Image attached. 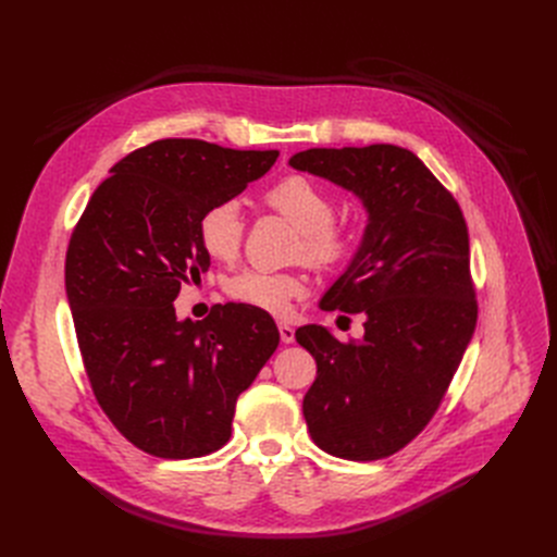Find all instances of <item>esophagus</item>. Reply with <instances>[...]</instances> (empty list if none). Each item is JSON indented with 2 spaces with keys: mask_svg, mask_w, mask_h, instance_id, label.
Returning a JSON list of instances; mask_svg holds the SVG:
<instances>
[{
  "mask_svg": "<svg viewBox=\"0 0 557 557\" xmlns=\"http://www.w3.org/2000/svg\"><path fill=\"white\" fill-rule=\"evenodd\" d=\"M278 333H281V342L283 344H293L295 342V329L289 324H278Z\"/></svg>",
  "mask_w": 557,
  "mask_h": 557,
  "instance_id": "obj_1",
  "label": "esophagus"
}]
</instances>
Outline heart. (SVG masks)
<instances>
[{
    "label": "heart",
    "instance_id": "b5f03b06",
    "mask_svg": "<svg viewBox=\"0 0 557 557\" xmlns=\"http://www.w3.org/2000/svg\"><path fill=\"white\" fill-rule=\"evenodd\" d=\"M262 201L299 228L301 240L297 245V256L310 268L320 272L335 270L356 251V228L335 220V201L331 193L310 176L297 172L281 176L264 190ZM197 237L210 258L222 262L235 260L245 243L240 206L233 199L208 203L197 220ZM224 289L235 304L270 314H287L293 301L306 293V281L293 272L243 270L226 281Z\"/></svg>",
    "mask_w": 557,
    "mask_h": 557
}]
</instances>
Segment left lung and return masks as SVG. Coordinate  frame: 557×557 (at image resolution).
Instances as JSON below:
<instances>
[{"label":"left lung","instance_id":"1","mask_svg":"<svg viewBox=\"0 0 557 557\" xmlns=\"http://www.w3.org/2000/svg\"><path fill=\"white\" fill-rule=\"evenodd\" d=\"M289 165L356 193L369 213L356 258L320 304L364 314V337L339 342L314 324L295 337L317 362L304 396L312 442L337 458L381 460L426 429L473 335L467 222L404 147L306 149Z\"/></svg>","mask_w":557,"mask_h":557}]
</instances>
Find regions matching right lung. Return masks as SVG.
Wrapping results in <instances>:
<instances>
[{"mask_svg": "<svg viewBox=\"0 0 557 557\" xmlns=\"http://www.w3.org/2000/svg\"><path fill=\"white\" fill-rule=\"evenodd\" d=\"M276 158L156 140L113 165L72 231L65 293L78 351L97 404L145 454L183 460L222 448L237 396L278 347L258 308L213 306L203 322H181L172 304L210 268L201 210L240 195Z\"/></svg>", "mask_w": 557, "mask_h": 557, "instance_id": "1", "label": "right lung"}]
</instances>
